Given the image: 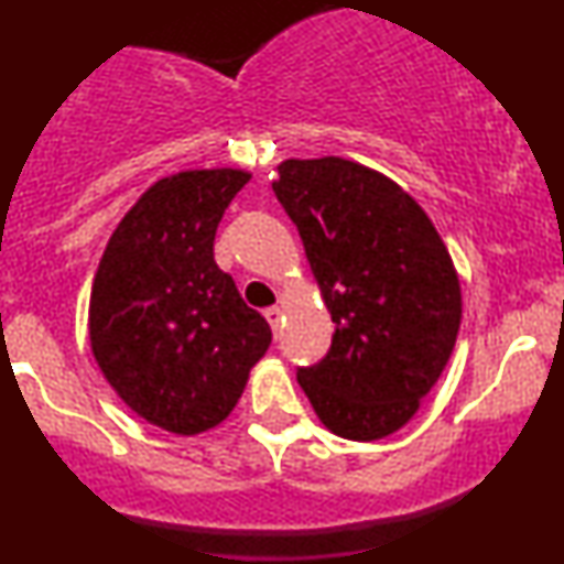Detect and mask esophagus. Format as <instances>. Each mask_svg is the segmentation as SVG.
<instances>
[{
    "mask_svg": "<svg viewBox=\"0 0 564 564\" xmlns=\"http://www.w3.org/2000/svg\"><path fill=\"white\" fill-rule=\"evenodd\" d=\"M264 318H268L270 328H273L275 336L281 334V321H283V310L281 307H268V310H264Z\"/></svg>",
    "mask_w": 564,
    "mask_h": 564,
    "instance_id": "1",
    "label": "esophagus"
}]
</instances>
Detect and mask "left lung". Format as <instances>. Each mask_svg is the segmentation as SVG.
<instances>
[{
	"instance_id": "obj_1",
	"label": "left lung",
	"mask_w": 564,
	"mask_h": 564,
	"mask_svg": "<svg viewBox=\"0 0 564 564\" xmlns=\"http://www.w3.org/2000/svg\"><path fill=\"white\" fill-rule=\"evenodd\" d=\"M273 191L336 323L326 358L296 371L300 387L334 435H392L456 345L462 286L448 249L403 187L355 161L289 159Z\"/></svg>"
}]
</instances>
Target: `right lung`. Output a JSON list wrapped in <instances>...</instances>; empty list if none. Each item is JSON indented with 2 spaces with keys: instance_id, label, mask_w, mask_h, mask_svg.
I'll list each match as a JSON object with an SVG mask.
<instances>
[{
  "instance_id": "add662e5",
  "label": "right lung",
  "mask_w": 564,
  "mask_h": 564,
  "mask_svg": "<svg viewBox=\"0 0 564 564\" xmlns=\"http://www.w3.org/2000/svg\"><path fill=\"white\" fill-rule=\"evenodd\" d=\"M249 180L243 170L159 180L97 264L89 296L97 366L140 419L174 435L225 422L273 339L215 262L219 219Z\"/></svg>"
}]
</instances>
